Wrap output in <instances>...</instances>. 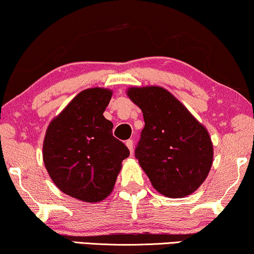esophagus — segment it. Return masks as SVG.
Wrapping results in <instances>:
<instances>
[{
    "mask_svg": "<svg viewBox=\"0 0 254 254\" xmlns=\"http://www.w3.org/2000/svg\"><path fill=\"white\" fill-rule=\"evenodd\" d=\"M125 145L127 146V149H129V151L131 153L133 152V142H132V139H127V142H125Z\"/></svg>",
    "mask_w": 254,
    "mask_h": 254,
    "instance_id": "34e87169",
    "label": "esophagus"
}]
</instances>
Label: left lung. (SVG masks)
I'll return each instance as SVG.
<instances>
[{
  "mask_svg": "<svg viewBox=\"0 0 254 254\" xmlns=\"http://www.w3.org/2000/svg\"><path fill=\"white\" fill-rule=\"evenodd\" d=\"M127 95L143 112L145 127L134 156L151 184L170 198L193 193L213 162L206 127L162 86H131Z\"/></svg>",
  "mask_w": 254,
  "mask_h": 254,
  "instance_id": "1",
  "label": "left lung"
}]
</instances>
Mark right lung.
Wrapping results in <instances>:
<instances>
[{
	"label": "right lung",
	"instance_id": "obj_1",
	"mask_svg": "<svg viewBox=\"0 0 254 254\" xmlns=\"http://www.w3.org/2000/svg\"><path fill=\"white\" fill-rule=\"evenodd\" d=\"M111 96L110 89L83 90L50 122L43 140L51 181L63 193L85 203H98L111 193L122 162L130 155L103 116Z\"/></svg>",
	"mask_w": 254,
	"mask_h": 254
}]
</instances>
